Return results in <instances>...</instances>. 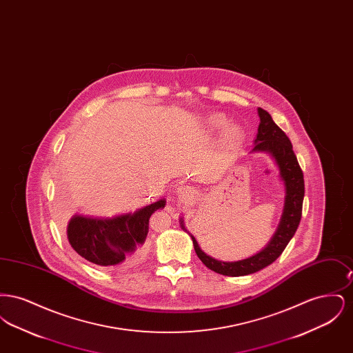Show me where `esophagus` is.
Wrapping results in <instances>:
<instances>
[{
	"label": "esophagus",
	"mask_w": 353,
	"mask_h": 353,
	"mask_svg": "<svg viewBox=\"0 0 353 353\" xmlns=\"http://www.w3.org/2000/svg\"><path fill=\"white\" fill-rule=\"evenodd\" d=\"M189 189H185V190H183V194H185V196H189Z\"/></svg>",
	"instance_id": "obj_1"
}]
</instances>
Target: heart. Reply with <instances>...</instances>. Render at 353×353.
Segmentation results:
<instances>
[{
	"mask_svg": "<svg viewBox=\"0 0 353 353\" xmlns=\"http://www.w3.org/2000/svg\"><path fill=\"white\" fill-rule=\"evenodd\" d=\"M208 125L214 130V131H222L225 130L228 125H229V120L226 119V117L221 115V114H214V115H210L208 118ZM241 137V132L238 128H230L228 132H226V139L230 141V143H236Z\"/></svg>",
	"mask_w": 353,
	"mask_h": 353,
	"instance_id": "1",
	"label": "heart"
}]
</instances>
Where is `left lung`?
<instances>
[{
  "label": "left lung",
  "mask_w": 353,
  "mask_h": 353,
  "mask_svg": "<svg viewBox=\"0 0 353 353\" xmlns=\"http://www.w3.org/2000/svg\"><path fill=\"white\" fill-rule=\"evenodd\" d=\"M259 114V127L255 139L254 152H269L275 159L281 177L285 186V202L283 216L278 230L270 241L269 245L262 252L252 255L250 258L236 261V262H222L217 261L202 252L192 236L194 250L197 256L201 259L202 263L208 269L213 270L226 276H243L254 274L259 270L265 269L271 265L285 249L291 238L295 234L299 222L302 219L303 199H304V179L303 172L295 153L292 151V144L287 134L274 123L268 111L263 108H258ZM181 226L184 229L183 221Z\"/></svg>",
  "instance_id": "left-lung-1"
}]
</instances>
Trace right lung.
I'll use <instances>...</instances> for the list:
<instances>
[{
	"instance_id": "right-lung-1",
	"label": "right lung",
	"mask_w": 353,
	"mask_h": 353,
	"mask_svg": "<svg viewBox=\"0 0 353 353\" xmlns=\"http://www.w3.org/2000/svg\"><path fill=\"white\" fill-rule=\"evenodd\" d=\"M165 206L153 202L137 212L114 219L75 216L68 222L71 248L88 262L105 269H124L137 263L145 252L152 214Z\"/></svg>"
}]
</instances>
